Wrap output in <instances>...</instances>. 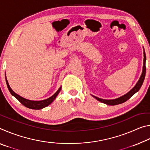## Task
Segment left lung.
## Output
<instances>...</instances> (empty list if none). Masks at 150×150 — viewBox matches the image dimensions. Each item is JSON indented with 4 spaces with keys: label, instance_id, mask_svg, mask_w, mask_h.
I'll use <instances>...</instances> for the list:
<instances>
[{
    "label": "left lung",
    "instance_id": "1",
    "mask_svg": "<svg viewBox=\"0 0 150 150\" xmlns=\"http://www.w3.org/2000/svg\"><path fill=\"white\" fill-rule=\"evenodd\" d=\"M146 53L145 51H144V63H143V69H142V75L139 77V80L138 81L136 84L135 86L132 88V89L129 91L128 93H127L125 95H124L122 96H120L117 98H115V99H111V100H107V99H103V98H98L97 96H95L94 95H92L94 98H96V100L100 101V102L105 103L107 105H119V104H122L124 102H126V100H128L129 98H130L132 96H133L134 94L138 92V91L139 90V88H141L142 84H143V82L144 81V79H145V76H146Z\"/></svg>",
    "mask_w": 150,
    "mask_h": 150
}]
</instances>
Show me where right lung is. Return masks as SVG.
I'll list each match as a JSON object with an SVG mask.
<instances>
[{
	"label": "right lung",
	"mask_w": 150,
	"mask_h": 150,
	"mask_svg": "<svg viewBox=\"0 0 150 150\" xmlns=\"http://www.w3.org/2000/svg\"><path fill=\"white\" fill-rule=\"evenodd\" d=\"M6 75V74H5ZM5 79H6V85L7 87H8V90L10 91V93H11V95L12 96H14L16 99L18 100L19 102L20 103H22L24 106L26 107L30 108V109H35V110H40V109H42L45 107H46L48 105H50L51 103H52L53 101H54L55 98L57 97V96L58 95V94L59 93L61 89H62V87H60L59 88V89L57 90V91L55 93L54 95H53L52 96H50V98H47V99L45 100H28L26 99L22 96H20L16 94L15 92H14L12 91V88L10 87V85L8 84V81L6 79V77L5 75Z\"/></svg>",
	"instance_id": "obj_1"
}]
</instances>
